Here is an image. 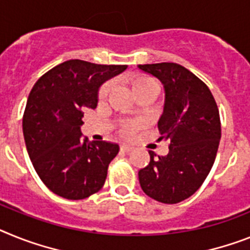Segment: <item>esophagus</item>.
Instances as JSON below:
<instances>
[{"mask_svg": "<svg viewBox=\"0 0 250 250\" xmlns=\"http://www.w3.org/2000/svg\"><path fill=\"white\" fill-rule=\"evenodd\" d=\"M133 150V147H132L131 145L128 144H123L121 146V151H123V152H129V151Z\"/></svg>", "mask_w": 250, "mask_h": 250, "instance_id": "esophagus-1", "label": "esophagus"}]
</instances>
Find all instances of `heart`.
<instances>
[{
  "mask_svg": "<svg viewBox=\"0 0 250 250\" xmlns=\"http://www.w3.org/2000/svg\"><path fill=\"white\" fill-rule=\"evenodd\" d=\"M152 87H157V86H156V83H155L152 79H150V77L141 76V77H137V79H135L133 81H132V89H133L136 95L142 93V91H145V90L152 89ZM112 89H113L112 83H108L103 86L99 93L100 99L102 100L105 99L106 96L110 94ZM137 127H138V123H136V122H129V123H125V125H123V132L127 133V135H129V133H132V132L135 131Z\"/></svg>",
  "mask_w": 250,
  "mask_h": 250,
  "instance_id": "b5f03b06",
  "label": "heart"
}]
</instances>
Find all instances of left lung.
Here are the masks:
<instances>
[{
    "label": "left lung",
    "mask_w": 250,
    "mask_h": 250,
    "mask_svg": "<svg viewBox=\"0 0 250 250\" xmlns=\"http://www.w3.org/2000/svg\"><path fill=\"white\" fill-rule=\"evenodd\" d=\"M156 77L165 91L164 110L157 122L160 140H169V154L138 171L141 188L161 203H178L196 192L208 175L219 148L221 123L212 94L194 73L178 63L138 64Z\"/></svg>",
    "instance_id": "left-lung-1"
}]
</instances>
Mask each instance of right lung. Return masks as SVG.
<instances>
[{"instance_id":"1","label":"right lung","mask_w":250,"mask_h":250,"mask_svg":"<svg viewBox=\"0 0 250 250\" xmlns=\"http://www.w3.org/2000/svg\"><path fill=\"white\" fill-rule=\"evenodd\" d=\"M127 64L70 60L44 73L29 94L22 132L33 167L45 186L67 200H83L102 189L119 146L83 140L86 108L95 109L103 83Z\"/></svg>"}]
</instances>
